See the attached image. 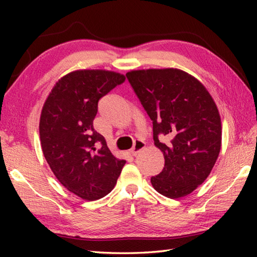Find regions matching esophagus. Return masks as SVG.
<instances>
[{"label": "esophagus", "mask_w": 257, "mask_h": 257, "mask_svg": "<svg viewBox=\"0 0 257 257\" xmlns=\"http://www.w3.org/2000/svg\"><path fill=\"white\" fill-rule=\"evenodd\" d=\"M133 143H134V145H133V149H137V143H136L135 140L133 141Z\"/></svg>", "instance_id": "34e87169"}]
</instances>
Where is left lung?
<instances>
[{
	"mask_svg": "<svg viewBox=\"0 0 257 257\" xmlns=\"http://www.w3.org/2000/svg\"><path fill=\"white\" fill-rule=\"evenodd\" d=\"M124 79L105 69L75 70L57 81L42 109L43 155L58 181L87 201L110 192L125 163L92 125L98 101Z\"/></svg>",
	"mask_w": 257,
	"mask_h": 257,
	"instance_id": "left-lung-1",
	"label": "left lung"
}]
</instances>
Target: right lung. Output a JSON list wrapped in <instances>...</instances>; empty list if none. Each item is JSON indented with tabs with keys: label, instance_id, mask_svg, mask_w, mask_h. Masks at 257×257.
<instances>
[{
	"label": "right lung",
	"instance_id": "obj_1",
	"mask_svg": "<svg viewBox=\"0 0 257 257\" xmlns=\"http://www.w3.org/2000/svg\"><path fill=\"white\" fill-rule=\"evenodd\" d=\"M127 78L154 124L155 145L165 167L151 184L170 199L182 198L204 182L219 157L222 127L219 110L205 87L177 68L136 70ZM169 134L170 143L159 141Z\"/></svg>",
	"mask_w": 257,
	"mask_h": 257
}]
</instances>
